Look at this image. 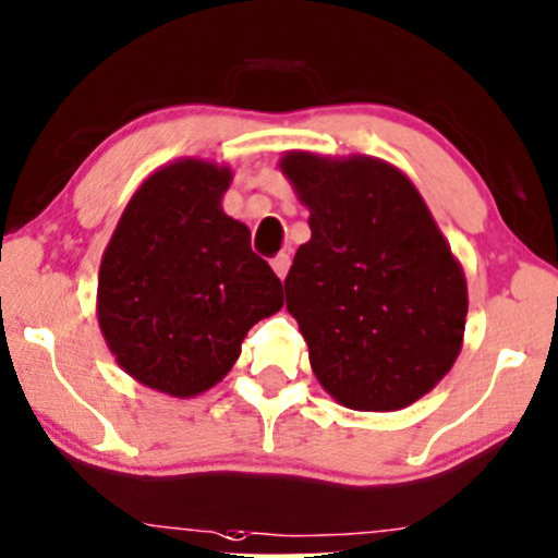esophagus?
I'll return each instance as SVG.
<instances>
[{
    "label": "esophagus",
    "instance_id": "obj_1",
    "mask_svg": "<svg viewBox=\"0 0 558 558\" xmlns=\"http://www.w3.org/2000/svg\"><path fill=\"white\" fill-rule=\"evenodd\" d=\"M289 264H292V258H289V253H279L277 258H271V269L277 271V277H279V279H284V277H287Z\"/></svg>",
    "mask_w": 558,
    "mask_h": 558
}]
</instances>
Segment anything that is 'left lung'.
Returning <instances> with one entry per match:
<instances>
[{
    "label": "left lung",
    "instance_id": "8db88e82",
    "mask_svg": "<svg viewBox=\"0 0 558 558\" xmlns=\"http://www.w3.org/2000/svg\"><path fill=\"white\" fill-rule=\"evenodd\" d=\"M313 238L284 279L310 366L343 408L402 410L451 372L464 341L466 279L428 205L372 156L292 150L279 161Z\"/></svg>",
    "mask_w": 558,
    "mask_h": 558
}]
</instances>
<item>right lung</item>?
<instances>
[{
	"mask_svg": "<svg viewBox=\"0 0 558 558\" xmlns=\"http://www.w3.org/2000/svg\"><path fill=\"white\" fill-rule=\"evenodd\" d=\"M233 171L179 158L128 202L99 266L97 317L114 361L171 397L207 392L241 356L253 325L279 313L284 289L222 213Z\"/></svg>",
	"mask_w": 558,
	"mask_h": 558,
	"instance_id": "right-lung-1",
	"label": "right lung"
}]
</instances>
